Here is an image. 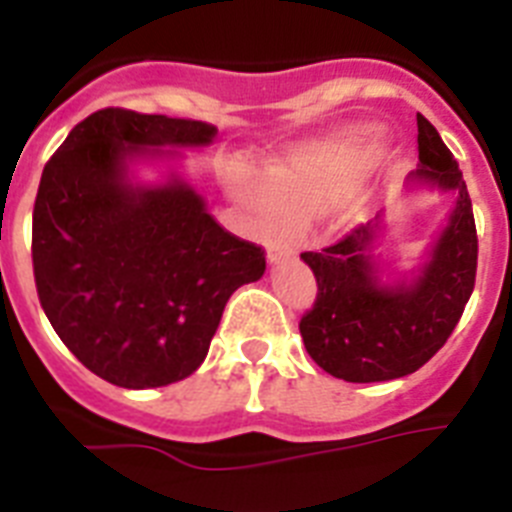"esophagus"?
<instances>
[{
    "label": "esophagus",
    "mask_w": 512,
    "mask_h": 512,
    "mask_svg": "<svg viewBox=\"0 0 512 512\" xmlns=\"http://www.w3.org/2000/svg\"><path fill=\"white\" fill-rule=\"evenodd\" d=\"M295 256V248L287 246V243H269V261L271 264H279V261H287Z\"/></svg>",
    "instance_id": "1"
}]
</instances>
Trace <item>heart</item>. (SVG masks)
<instances>
[{"instance_id": "1", "label": "heart", "mask_w": 512, "mask_h": 512, "mask_svg": "<svg viewBox=\"0 0 512 512\" xmlns=\"http://www.w3.org/2000/svg\"><path fill=\"white\" fill-rule=\"evenodd\" d=\"M372 135H338L295 148L269 176L235 174V200L251 212L259 228H277L289 217H315L336 205L359 184L377 158Z\"/></svg>"}]
</instances>
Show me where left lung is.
Instances as JSON below:
<instances>
[{
    "mask_svg": "<svg viewBox=\"0 0 512 512\" xmlns=\"http://www.w3.org/2000/svg\"><path fill=\"white\" fill-rule=\"evenodd\" d=\"M420 169L410 182L454 192L449 223L433 243L415 279L379 282L374 243L379 220L359 225L302 261L318 282L315 305L302 315L307 354L328 374L346 382H390L418 372L449 341L477 277V228L467 182L438 130L418 115Z\"/></svg>",
    "mask_w": 512,
    "mask_h": 512,
    "instance_id": "left-lung-1",
    "label": "left lung"
}]
</instances>
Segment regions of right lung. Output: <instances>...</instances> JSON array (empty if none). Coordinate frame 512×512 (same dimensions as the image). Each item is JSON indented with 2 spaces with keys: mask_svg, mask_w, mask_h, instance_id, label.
Wrapping results in <instances>:
<instances>
[{
  "mask_svg": "<svg viewBox=\"0 0 512 512\" xmlns=\"http://www.w3.org/2000/svg\"><path fill=\"white\" fill-rule=\"evenodd\" d=\"M200 120L107 107L45 164L33 210L40 305L71 354L125 390L166 387L205 361L225 302L261 279L264 248L215 223L171 174L130 182V161L212 143Z\"/></svg>",
  "mask_w": 512,
  "mask_h": 512,
  "instance_id": "obj_1",
  "label": "right lung"
}]
</instances>
